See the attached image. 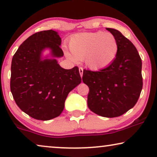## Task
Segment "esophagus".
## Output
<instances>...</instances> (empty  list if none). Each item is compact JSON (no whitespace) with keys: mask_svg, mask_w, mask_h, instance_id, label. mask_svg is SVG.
<instances>
[{"mask_svg":"<svg viewBox=\"0 0 157 157\" xmlns=\"http://www.w3.org/2000/svg\"><path fill=\"white\" fill-rule=\"evenodd\" d=\"M78 71H79V73H80L81 76L82 77V76H83V68L82 67H79V68H78Z\"/></svg>","mask_w":157,"mask_h":157,"instance_id":"obj_1","label":"esophagus"}]
</instances>
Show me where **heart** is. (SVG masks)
Masks as SVG:
<instances>
[{"instance_id": "heart-1", "label": "heart", "mask_w": 157, "mask_h": 157, "mask_svg": "<svg viewBox=\"0 0 157 157\" xmlns=\"http://www.w3.org/2000/svg\"><path fill=\"white\" fill-rule=\"evenodd\" d=\"M69 48L73 61H84L92 70H100L110 66L117 56L119 44L112 33L103 31L83 33L71 38Z\"/></svg>"}]
</instances>
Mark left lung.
<instances>
[{"instance_id":"left-lung-1","label":"left lung","mask_w":157,"mask_h":157,"mask_svg":"<svg viewBox=\"0 0 157 157\" xmlns=\"http://www.w3.org/2000/svg\"><path fill=\"white\" fill-rule=\"evenodd\" d=\"M117 39L119 51L110 66L98 71L83 70L89 88L88 106L104 117L123 115L136 104L143 86L141 59L136 47L117 30L107 28Z\"/></svg>"}]
</instances>
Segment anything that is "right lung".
<instances>
[{"label": "right lung", "mask_w": 157, "mask_h": 157, "mask_svg": "<svg viewBox=\"0 0 157 157\" xmlns=\"http://www.w3.org/2000/svg\"><path fill=\"white\" fill-rule=\"evenodd\" d=\"M61 38L53 30L33 34L19 46L12 59L10 91L18 106L42 121L61 114L69 92L81 82L78 68L64 69L55 59H42L50 48L53 57H62Z\"/></svg>", "instance_id": "add662e5"}]
</instances>
